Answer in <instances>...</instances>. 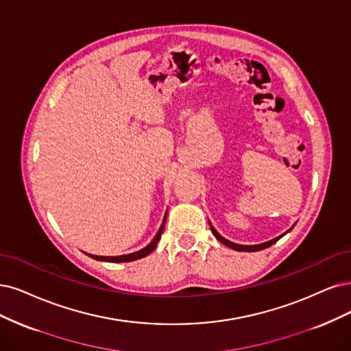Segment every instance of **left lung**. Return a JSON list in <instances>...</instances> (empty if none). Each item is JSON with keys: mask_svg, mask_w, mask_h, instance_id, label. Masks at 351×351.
Segmentation results:
<instances>
[{"mask_svg": "<svg viewBox=\"0 0 351 351\" xmlns=\"http://www.w3.org/2000/svg\"><path fill=\"white\" fill-rule=\"evenodd\" d=\"M211 226V224H210ZM211 231H213V234L217 237V240L218 241H221L223 244H226L227 247H230V249H232V250H237V252H257V250H263V249H267L269 245H271L274 243H276L280 237H283V234L282 236H279V237H276V239H274V240H270V241H266V243H262V244H256V245H241V244H236V243H231V241H228V240H226L223 236H219L218 232H217V230L211 226Z\"/></svg>", "mask_w": 351, "mask_h": 351, "instance_id": "obj_1", "label": "left lung"}]
</instances>
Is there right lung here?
I'll return each instance as SVG.
<instances>
[{
  "instance_id": "obj_1",
  "label": "right lung",
  "mask_w": 351,
  "mask_h": 351,
  "mask_svg": "<svg viewBox=\"0 0 351 351\" xmlns=\"http://www.w3.org/2000/svg\"><path fill=\"white\" fill-rule=\"evenodd\" d=\"M165 221L166 218L163 219V224L160 226V230L158 231V234H156V237L153 239V241L147 245V247H145L143 250H138L136 253H130V254H124V256H112V257H106V256H94V254H88L93 258H95V261H101V262H112V263H123V262H133V261H138V258L141 257H146L147 254H150L154 249L156 245H158L160 237H162V232H163V228H165Z\"/></svg>"
}]
</instances>
